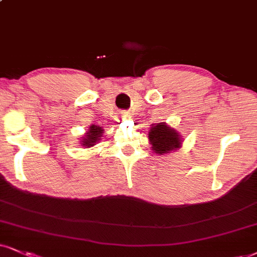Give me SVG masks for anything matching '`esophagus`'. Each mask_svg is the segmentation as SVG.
Wrapping results in <instances>:
<instances>
[{"instance_id": "obj_1", "label": "esophagus", "mask_w": 257, "mask_h": 257, "mask_svg": "<svg viewBox=\"0 0 257 257\" xmlns=\"http://www.w3.org/2000/svg\"><path fill=\"white\" fill-rule=\"evenodd\" d=\"M120 118H121L122 120L127 119L128 118V113L127 112H120Z\"/></svg>"}]
</instances>
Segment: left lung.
Masks as SVG:
<instances>
[{
    "label": "left lung",
    "instance_id": "obj_1",
    "mask_svg": "<svg viewBox=\"0 0 257 257\" xmlns=\"http://www.w3.org/2000/svg\"><path fill=\"white\" fill-rule=\"evenodd\" d=\"M151 150L156 155H167L182 147V137L167 122L153 123L148 134Z\"/></svg>",
    "mask_w": 257,
    "mask_h": 257
}]
</instances>
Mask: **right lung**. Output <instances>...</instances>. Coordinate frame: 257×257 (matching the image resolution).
<instances>
[{
  "label": "right lung",
  "mask_w": 257,
  "mask_h": 257,
  "mask_svg": "<svg viewBox=\"0 0 257 257\" xmlns=\"http://www.w3.org/2000/svg\"><path fill=\"white\" fill-rule=\"evenodd\" d=\"M104 130L97 125H91L89 130L85 132L83 137L81 138V145L83 148H93L95 144L99 143V141L102 137Z\"/></svg>",
  "instance_id": "right-lung-1"
}]
</instances>
